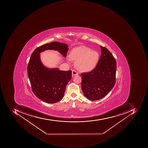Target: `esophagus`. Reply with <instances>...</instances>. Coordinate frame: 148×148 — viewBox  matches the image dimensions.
I'll return each mask as SVG.
<instances>
[{"label": "esophagus", "instance_id": "1", "mask_svg": "<svg viewBox=\"0 0 148 148\" xmlns=\"http://www.w3.org/2000/svg\"><path fill=\"white\" fill-rule=\"evenodd\" d=\"M78 74V73L77 72H76V71L75 70H73L72 71V76H73L74 75H77Z\"/></svg>", "mask_w": 148, "mask_h": 148}]
</instances>
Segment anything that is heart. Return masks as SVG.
I'll return each mask as SVG.
<instances>
[{"label": "heart", "instance_id": "obj_1", "mask_svg": "<svg viewBox=\"0 0 148 148\" xmlns=\"http://www.w3.org/2000/svg\"><path fill=\"white\" fill-rule=\"evenodd\" d=\"M99 56L97 51L92 50L85 46L74 48L70 53L71 59L76 61L75 66L77 69L84 72H90L95 69Z\"/></svg>", "mask_w": 148, "mask_h": 148}]
</instances>
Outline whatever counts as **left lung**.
Here are the masks:
<instances>
[{
    "instance_id": "1",
    "label": "left lung",
    "mask_w": 148,
    "mask_h": 148,
    "mask_svg": "<svg viewBox=\"0 0 148 148\" xmlns=\"http://www.w3.org/2000/svg\"><path fill=\"white\" fill-rule=\"evenodd\" d=\"M100 47L101 55L96 68L91 72L81 74L82 91L85 97L91 101L104 97L116 83V60L107 48Z\"/></svg>"
}]
</instances>
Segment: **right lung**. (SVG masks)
Wrapping results in <instances>:
<instances>
[{
	"label": "right lung",
	"instance_id": "1",
	"mask_svg": "<svg viewBox=\"0 0 148 148\" xmlns=\"http://www.w3.org/2000/svg\"><path fill=\"white\" fill-rule=\"evenodd\" d=\"M51 49L58 51L66 57L69 48L66 44L57 42L37 47L32 54L27 68L32 92L40 100L47 103H55L63 98L66 85L72 78L71 70L50 69L42 64L40 52Z\"/></svg>",
	"mask_w": 148,
	"mask_h": 148
}]
</instances>
